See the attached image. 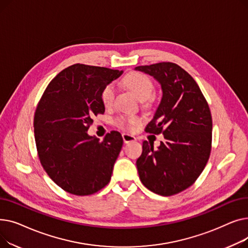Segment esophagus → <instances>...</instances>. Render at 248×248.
<instances>
[{"label": "esophagus", "mask_w": 248, "mask_h": 248, "mask_svg": "<svg viewBox=\"0 0 248 248\" xmlns=\"http://www.w3.org/2000/svg\"><path fill=\"white\" fill-rule=\"evenodd\" d=\"M123 140L125 142V144H128V142H132L136 140V138L129 134H123Z\"/></svg>", "instance_id": "34e87169"}]
</instances>
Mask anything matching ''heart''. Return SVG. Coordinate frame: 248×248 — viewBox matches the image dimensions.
Masks as SVG:
<instances>
[{"label":"heart","instance_id":"obj_1","mask_svg":"<svg viewBox=\"0 0 248 248\" xmlns=\"http://www.w3.org/2000/svg\"><path fill=\"white\" fill-rule=\"evenodd\" d=\"M125 85L131 89L134 94L140 100L144 101L151 97L154 91V83L151 78L140 72H132L124 78ZM115 95V87L112 83L104 86L101 90L100 99L104 107H110ZM139 124V119L135 116H121L116 120V125L122 128H132Z\"/></svg>","mask_w":248,"mask_h":248}]
</instances>
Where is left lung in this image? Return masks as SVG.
I'll list each match as a JSON object with an SVG mask.
<instances>
[{"mask_svg":"<svg viewBox=\"0 0 248 248\" xmlns=\"http://www.w3.org/2000/svg\"><path fill=\"white\" fill-rule=\"evenodd\" d=\"M153 76L163 96L146 132L164 135L158 149L142 142L137 160L140 179L152 192L171 196L189 188L209 159L212 116L209 106L193 77L172 62L135 68Z\"/></svg>","mask_w":248,"mask_h":248,"instance_id":"1","label":"left lung"}]
</instances>
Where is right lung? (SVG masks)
I'll list each match as a JSON object with an SVG mask.
<instances>
[{
  "instance_id": "obj_1",
  "label": "right lung",
  "mask_w": 248,
  "mask_h": 248,
  "mask_svg": "<svg viewBox=\"0 0 248 248\" xmlns=\"http://www.w3.org/2000/svg\"><path fill=\"white\" fill-rule=\"evenodd\" d=\"M123 70L74 64L46 87L34 116L39 160L48 176L70 194L87 196L106 187L123 147L112 131L102 141L87 134L93 116L103 114L101 90Z\"/></svg>"
}]
</instances>
